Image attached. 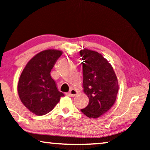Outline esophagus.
Segmentation results:
<instances>
[{
  "label": "esophagus",
  "mask_w": 150,
  "mask_h": 150,
  "mask_svg": "<svg viewBox=\"0 0 150 150\" xmlns=\"http://www.w3.org/2000/svg\"><path fill=\"white\" fill-rule=\"evenodd\" d=\"M77 93H78V91L74 89V88H71L70 91L68 93V96L74 97L75 96V95H76Z\"/></svg>",
  "instance_id": "esophagus-1"
}]
</instances>
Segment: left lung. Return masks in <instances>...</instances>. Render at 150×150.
<instances>
[{
	"label": "left lung",
	"instance_id": "obj_1",
	"mask_svg": "<svg viewBox=\"0 0 150 150\" xmlns=\"http://www.w3.org/2000/svg\"><path fill=\"white\" fill-rule=\"evenodd\" d=\"M80 54L83 61L84 93L89 99L88 105L80 110L88 118H97L114 104L118 82L111 64L101 54L86 49Z\"/></svg>",
	"mask_w": 150,
	"mask_h": 150
}]
</instances>
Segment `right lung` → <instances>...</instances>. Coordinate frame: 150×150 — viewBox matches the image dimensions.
Returning a JSON list of instances; mask_svg holds the SVG:
<instances>
[{
  "label": "right lung",
  "instance_id": "1",
  "mask_svg": "<svg viewBox=\"0 0 150 150\" xmlns=\"http://www.w3.org/2000/svg\"><path fill=\"white\" fill-rule=\"evenodd\" d=\"M62 53L55 49L40 52L28 62L19 77L17 91L20 100L37 116L48 114L64 96L50 74Z\"/></svg>",
  "mask_w": 150,
  "mask_h": 150
}]
</instances>
